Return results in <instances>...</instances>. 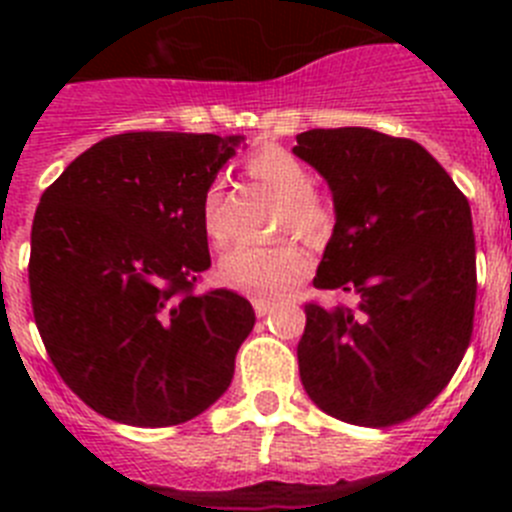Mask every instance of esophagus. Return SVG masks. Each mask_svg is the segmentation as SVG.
<instances>
[{
  "mask_svg": "<svg viewBox=\"0 0 512 512\" xmlns=\"http://www.w3.org/2000/svg\"><path fill=\"white\" fill-rule=\"evenodd\" d=\"M253 310H256V315H259V318H264V315H269V312L274 310V302L253 300Z\"/></svg>",
  "mask_w": 512,
  "mask_h": 512,
  "instance_id": "esophagus-1",
  "label": "esophagus"
}]
</instances>
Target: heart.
Listing matches in <instances>:
<instances>
[{
    "mask_svg": "<svg viewBox=\"0 0 512 512\" xmlns=\"http://www.w3.org/2000/svg\"><path fill=\"white\" fill-rule=\"evenodd\" d=\"M246 171L279 197L274 233H297L312 246H320L336 228V207L323 189L312 184V174L295 153L282 146H264L246 158ZM225 184L220 179L205 187L200 202V225L212 248L228 243L223 220ZM312 259L305 246L282 238L269 246H238L220 261V279L248 297L271 300L287 295L310 274Z\"/></svg>",
    "mask_w": 512,
    "mask_h": 512,
    "instance_id": "b5f03b06",
    "label": "heart"
}]
</instances>
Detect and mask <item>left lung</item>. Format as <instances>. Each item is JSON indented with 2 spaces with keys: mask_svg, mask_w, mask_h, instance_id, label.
<instances>
[{
  "mask_svg": "<svg viewBox=\"0 0 512 512\" xmlns=\"http://www.w3.org/2000/svg\"><path fill=\"white\" fill-rule=\"evenodd\" d=\"M295 153L325 176L336 205L312 284L356 297L305 305L302 387L343 423H405L441 395L472 341L477 253L467 197L410 138L307 130Z\"/></svg>",
  "mask_w": 512,
  "mask_h": 512,
  "instance_id": "8db88e82",
  "label": "left lung"
}]
</instances>
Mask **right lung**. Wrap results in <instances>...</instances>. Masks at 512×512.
<instances>
[{"label":"right lung","mask_w":512,"mask_h":512,"mask_svg":"<svg viewBox=\"0 0 512 512\" xmlns=\"http://www.w3.org/2000/svg\"><path fill=\"white\" fill-rule=\"evenodd\" d=\"M238 140L110 135L40 197L27 264L35 325L94 413L166 428L230 387L256 315L233 289H194L210 266L202 194Z\"/></svg>","instance_id":"1"}]
</instances>
